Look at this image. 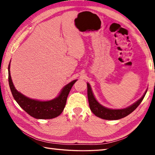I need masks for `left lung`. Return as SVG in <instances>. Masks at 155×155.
I'll use <instances>...</instances> for the list:
<instances>
[{"instance_id":"left-lung-1","label":"left lung","mask_w":155,"mask_h":155,"mask_svg":"<svg viewBox=\"0 0 155 155\" xmlns=\"http://www.w3.org/2000/svg\"><path fill=\"white\" fill-rule=\"evenodd\" d=\"M87 85L88 101L91 111H92L93 114L96 115L97 117H101V118L104 120H119L127 116L128 115L131 114V113L140 105V104L141 103V101H143L144 96H145L147 92L146 90L140 99H139L137 102H135V103H133L132 105L128 107L127 108L122 109H111L101 105V104L96 101V99L95 98V97H94L90 85L88 83H87Z\"/></svg>"}]
</instances>
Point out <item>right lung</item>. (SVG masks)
Listing matches in <instances>:
<instances>
[{
	"label": "right lung",
	"instance_id": "right-lung-1",
	"mask_svg": "<svg viewBox=\"0 0 155 155\" xmlns=\"http://www.w3.org/2000/svg\"><path fill=\"white\" fill-rule=\"evenodd\" d=\"M9 70L10 63L8 67L9 84L13 96L21 108L36 119H52L59 116L64 111L70 90L77 81H72L65 85L57 98L51 101H40L28 98L15 90L12 82Z\"/></svg>",
	"mask_w": 155,
	"mask_h": 155
}]
</instances>
